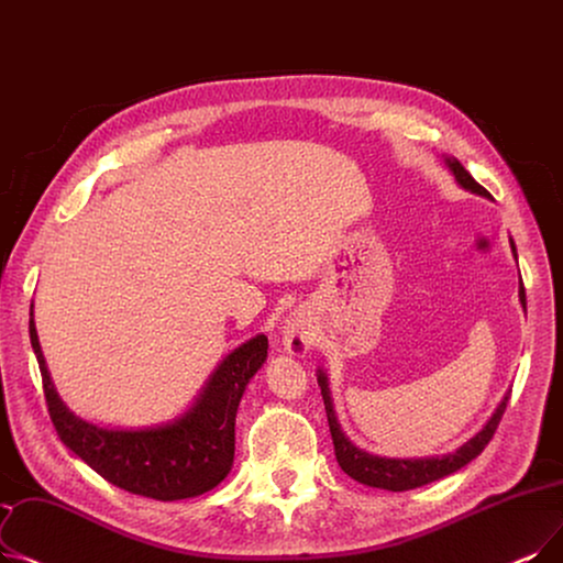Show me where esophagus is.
Returning a JSON list of instances; mask_svg holds the SVG:
<instances>
[{"label":"esophagus","instance_id":"1","mask_svg":"<svg viewBox=\"0 0 563 563\" xmlns=\"http://www.w3.org/2000/svg\"><path fill=\"white\" fill-rule=\"evenodd\" d=\"M285 345H287L289 354H303L308 350V345H310V340H308L306 331L291 327V329L285 331Z\"/></svg>","mask_w":563,"mask_h":563}]
</instances>
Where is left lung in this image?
Returning <instances> with one entry per match:
<instances>
[{"instance_id": "1", "label": "left lung", "mask_w": 563, "mask_h": 563, "mask_svg": "<svg viewBox=\"0 0 563 563\" xmlns=\"http://www.w3.org/2000/svg\"><path fill=\"white\" fill-rule=\"evenodd\" d=\"M451 173L455 175V181L467 188L472 192L483 195V198H490L487 192L470 173L462 167L460 161L455 158H446ZM512 253H516V246H512ZM520 301L522 308H527V297H525V287L520 285ZM322 386V398H324V407H327V419H329V430H331V439H333V451H335V460L340 464V470L345 472L347 476H352L354 481L371 485V487H382V490H390V493H405V490H413V487L428 485L432 481L444 478L457 470H462L464 464H470L474 457H478L483 453V449L490 444V439L495 437L499 421L506 411V402L510 398V394L501 400V405L497 407V411L493 413V419L485 423V428L472 437L467 444L460 446L455 453L449 455H434V457H419V460H394V457H379V455H371L361 449H356L350 439L342 434L340 423L335 419L333 411V402L329 396V384L324 373H320L317 377Z\"/></svg>"}]
</instances>
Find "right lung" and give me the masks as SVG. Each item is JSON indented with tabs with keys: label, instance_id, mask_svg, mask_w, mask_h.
<instances>
[{
	"label": "right lung",
	"instance_id": "right-lung-1",
	"mask_svg": "<svg viewBox=\"0 0 563 563\" xmlns=\"http://www.w3.org/2000/svg\"><path fill=\"white\" fill-rule=\"evenodd\" d=\"M30 338L51 421L64 446L82 457L96 474L121 490L158 501L205 495L230 474L236 407L266 358V335L243 342L218 365L202 396L184 417L146 430H108L68 411L47 375L34 317H30Z\"/></svg>",
	"mask_w": 563,
	"mask_h": 563
}]
</instances>
